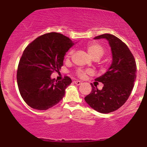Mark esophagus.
<instances>
[{"label": "esophagus", "mask_w": 147, "mask_h": 147, "mask_svg": "<svg viewBox=\"0 0 147 147\" xmlns=\"http://www.w3.org/2000/svg\"><path fill=\"white\" fill-rule=\"evenodd\" d=\"M74 83H75L77 85H81V83H82L80 81H74Z\"/></svg>", "instance_id": "esophagus-1"}]
</instances>
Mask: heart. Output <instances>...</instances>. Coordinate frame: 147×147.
Instances as JSON below:
<instances>
[{
	"label": "heart",
	"mask_w": 147,
	"mask_h": 147,
	"mask_svg": "<svg viewBox=\"0 0 147 147\" xmlns=\"http://www.w3.org/2000/svg\"><path fill=\"white\" fill-rule=\"evenodd\" d=\"M86 48L87 50V52L90 54V55L92 58L94 59H99L105 53V50L101 45L96 42H88L86 45ZM72 51H70L68 53L67 56L70 57V55L72 54ZM92 70H82L81 68L77 70V75L79 76V77H84L86 74H92Z\"/></svg>",
	"instance_id": "b5f03b06"
}]
</instances>
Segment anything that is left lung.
Returning <instances> with one entry per match:
<instances>
[{"instance_id": "obj_1", "label": "left lung", "mask_w": 147, "mask_h": 147, "mask_svg": "<svg viewBox=\"0 0 147 147\" xmlns=\"http://www.w3.org/2000/svg\"><path fill=\"white\" fill-rule=\"evenodd\" d=\"M101 38L109 41L113 62L107 71L95 79L103 83L102 89L99 90L92 83V92L85 100L98 112L109 113L123 106L130 95L136 79V64L130 50L121 40L110 34H101L94 39Z\"/></svg>"}]
</instances>
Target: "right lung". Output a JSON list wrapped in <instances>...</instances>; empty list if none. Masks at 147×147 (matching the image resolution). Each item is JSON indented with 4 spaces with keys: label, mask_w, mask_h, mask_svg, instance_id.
Here are the masks:
<instances>
[{
    "label": "right lung",
    "mask_w": 147,
    "mask_h": 147,
    "mask_svg": "<svg viewBox=\"0 0 147 147\" xmlns=\"http://www.w3.org/2000/svg\"><path fill=\"white\" fill-rule=\"evenodd\" d=\"M73 45L68 37L50 32L38 36L24 49L18 64L17 82L22 98L29 107L47 110L64 97L71 79L64 77L57 81L51 75L59 72L64 55Z\"/></svg>",
    "instance_id": "1"
}]
</instances>
